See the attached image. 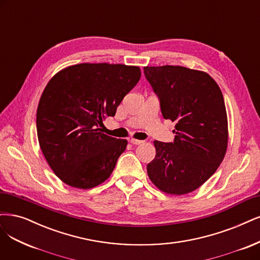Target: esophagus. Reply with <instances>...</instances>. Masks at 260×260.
Listing matches in <instances>:
<instances>
[{
    "label": "esophagus",
    "mask_w": 260,
    "mask_h": 260,
    "mask_svg": "<svg viewBox=\"0 0 260 260\" xmlns=\"http://www.w3.org/2000/svg\"><path fill=\"white\" fill-rule=\"evenodd\" d=\"M130 142L132 143L133 145H140V144H142V143H144V141H142V140H137V139H131V140H130Z\"/></svg>",
    "instance_id": "esophagus-1"
}]
</instances>
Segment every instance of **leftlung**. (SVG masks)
<instances>
[{
	"instance_id": "8db88e82",
	"label": "left lung",
	"mask_w": 260,
	"mask_h": 260,
	"mask_svg": "<svg viewBox=\"0 0 260 260\" xmlns=\"http://www.w3.org/2000/svg\"><path fill=\"white\" fill-rule=\"evenodd\" d=\"M144 74L164 118L176 122L173 143L154 141L148 177L166 193H189L215 173L226 155L228 120L221 90L208 73L181 66L145 67Z\"/></svg>"
}]
</instances>
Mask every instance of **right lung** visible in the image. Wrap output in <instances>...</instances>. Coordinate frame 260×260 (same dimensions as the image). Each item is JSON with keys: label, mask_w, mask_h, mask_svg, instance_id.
Here are the masks:
<instances>
[{"label": "right lung", "mask_w": 260, "mask_h": 260, "mask_svg": "<svg viewBox=\"0 0 260 260\" xmlns=\"http://www.w3.org/2000/svg\"><path fill=\"white\" fill-rule=\"evenodd\" d=\"M141 77L139 67L80 63L53 75L37 112L40 147L49 167L67 185L90 189L109 178L128 141L102 133Z\"/></svg>", "instance_id": "add662e5"}]
</instances>
